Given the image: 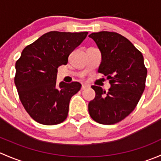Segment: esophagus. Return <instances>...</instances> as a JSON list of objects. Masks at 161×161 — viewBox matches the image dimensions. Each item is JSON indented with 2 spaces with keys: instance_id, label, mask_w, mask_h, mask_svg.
<instances>
[{
  "instance_id": "obj_1",
  "label": "esophagus",
  "mask_w": 161,
  "mask_h": 161,
  "mask_svg": "<svg viewBox=\"0 0 161 161\" xmlns=\"http://www.w3.org/2000/svg\"><path fill=\"white\" fill-rule=\"evenodd\" d=\"M88 87H89V85H86V84H82L81 88H82V90H85V89L88 88Z\"/></svg>"
}]
</instances>
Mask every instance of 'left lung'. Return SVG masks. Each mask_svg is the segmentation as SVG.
<instances>
[{"mask_svg": "<svg viewBox=\"0 0 161 161\" xmlns=\"http://www.w3.org/2000/svg\"><path fill=\"white\" fill-rule=\"evenodd\" d=\"M89 36L101 52L98 72L111 86L107 92L100 86H91L96 97L89 103V113L100 124H116L133 111L145 90L147 69L143 56L127 38L117 32L102 31Z\"/></svg>", "mask_w": 161, "mask_h": 161, "instance_id": "1", "label": "left lung"}]
</instances>
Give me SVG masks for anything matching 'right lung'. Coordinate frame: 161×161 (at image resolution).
Listing matches in <instances>:
<instances>
[{
  "mask_svg": "<svg viewBox=\"0 0 161 161\" xmlns=\"http://www.w3.org/2000/svg\"><path fill=\"white\" fill-rule=\"evenodd\" d=\"M87 32H47L22 50L15 63L14 84L21 103L31 118L45 125L63 122L69 102L81 89L78 82L57 83L59 66L87 36Z\"/></svg>",
  "mask_w": 161,
  "mask_h": 161,
  "instance_id": "add662e5",
  "label": "right lung"
}]
</instances>
